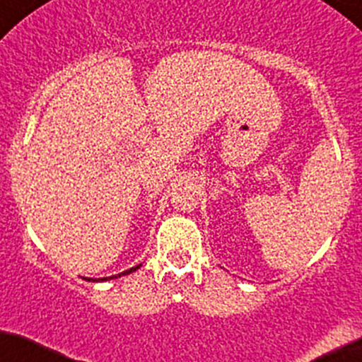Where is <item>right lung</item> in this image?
<instances>
[{"mask_svg":"<svg viewBox=\"0 0 362 362\" xmlns=\"http://www.w3.org/2000/svg\"><path fill=\"white\" fill-rule=\"evenodd\" d=\"M139 268H140V264H136V267L129 268V270H126V272H120V274H119V275H113V277H120V275H127V274H132V272L139 270ZM113 277H101V279H87V281H108V279H113Z\"/></svg>","mask_w":362,"mask_h":362,"instance_id":"1","label":"right lung"}]
</instances>
